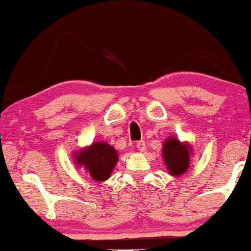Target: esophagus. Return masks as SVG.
Here are the masks:
<instances>
[{
	"instance_id": "esophagus-1",
	"label": "esophagus",
	"mask_w": 251,
	"mask_h": 251,
	"mask_svg": "<svg viewBox=\"0 0 251 251\" xmlns=\"http://www.w3.org/2000/svg\"><path fill=\"white\" fill-rule=\"evenodd\" d=\"M135 145H137V149L139 150L140 152H144L146 150V144H145V142H144V140H140V142H138L137 144H135Z\"/></svg>"
}]
</instances>
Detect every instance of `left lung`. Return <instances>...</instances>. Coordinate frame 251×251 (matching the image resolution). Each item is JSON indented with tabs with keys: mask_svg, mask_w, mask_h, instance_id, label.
I'll use <instances>...</instances> for the list:
<instances>
[{
	"mask_svg": "<svg viewBox=\"0 0 251 251\" xmlns=\"http://www.w3.org/2000/svg\"><path fill=\"white\" fill-rule=\"evenodd\" d=\"M162 153L169 174L174 177H180L188 171L194 150L188 142L183 143L176 137H169L163 144Z\"/></svg>",
	"mask_w": 251,
	"mask_h": 251,
	"instance_id": "obj_1",
	"label": "left lung"
}]
</instances>
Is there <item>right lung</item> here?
Returning <instances> with one entry per match:
<instances>
[{
	"label": "right lung",
	"instance_id": "add662e5",
	"mask_svg": "<svg viewBox=\"0 0 251 251\" xmlns=\"http://www.w3.org/2000/svg\"><path fill=\"white\" fill-rule=\"evenodd\" d=\"M74 162L77 166L83 168L96 181H105L111 177L116 168L119 154L117 150L105 142H96L73 152Z\"/></svg>",
	"mask_w": 251,
	"mask_h": 251
}]
</instances>
